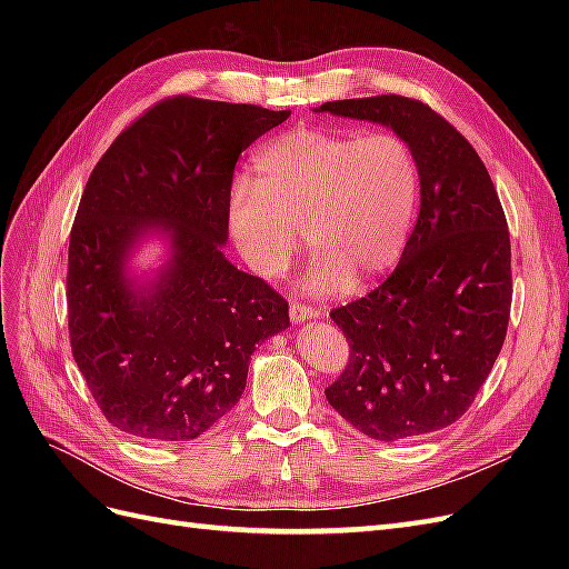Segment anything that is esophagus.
I'll return each instance as SVG.
<instances>
[{
	"label": "esophagus",
	"instance_id": "obj_1",
	"mask_svg": "<svg viewBox=\"0 0 569 569\" xmlns=\"http://www.w3.org/2000/svg\"><path fill=\"white\" fill-rule=\"evenodd\" d=\"M289 316H291V322L295 325H301L306 320H313V318H320L322 311L316 306H308V303H299V301H291L289 306Z\"/></svg>",
	"mask_w": 569,
	"mask_h": 569
}]
</instances>
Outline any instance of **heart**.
Masks as SVG:
<instances>
[{
  "instance_id": "1",
  "label": "heart",
  "mask_w": 569,
  "mask_h": 569,
  "mask_svg": "<svg viewBox=\"0 0 569 569\" xmlns=\"http://www.w3.org/2000/svg\"><path fill=\"white\" fill-rule=\"evenodd\" d=\"M256 182L237 180L228 228L247 266L280 278L313 247L303 287L327 297L353 280L389 272L406 251L420 199L416 153L393 132L297 128L270 140L253 161Z\"/></svg>"
}]
</instances>
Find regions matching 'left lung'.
Returning a JSON list of instances; mask_svg holds the SVG:
<instances>
[{"label":"left lung","instance_id":"1","mask_svg":"<svg viewBox=\"0 0 569 569\" xmlns=\"http://www.w3.org/2000/svg\"><path fill=\"white\" fill-rule=\"evenodd\" d=\"M403 137L420 170V216L389 278L335 308L349 366L325 389L358 432L401 441L453 425L489 377L510 320V234L472 144L437 111L399 94L316 109Z\"/></svg>","mask_w":569,"mask_h":569}]
</instances>
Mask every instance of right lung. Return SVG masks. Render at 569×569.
Returning <instances> with one entry per match:
<instances>
[{
  "instance_id": "add662e5",
  "label": "right lung",
  "mask_w": 569,
  "mask_h": 569,
  "mask_svg": "<svg viewBox=\"0 0 569 569\" xmlns=\"http://www.w3.org/2000/svg\"><path fill=\"white\" fill-rule=\"evenodd\" d=\"M289 113L170 97L94 166L68 244V335L120 432L197 439L239 401L256 343L289 327L278 291L222 253L239 153ZM149 233L169 239L171 258L140 283L127 261Z\"/></svg>"
}]
</instances>
